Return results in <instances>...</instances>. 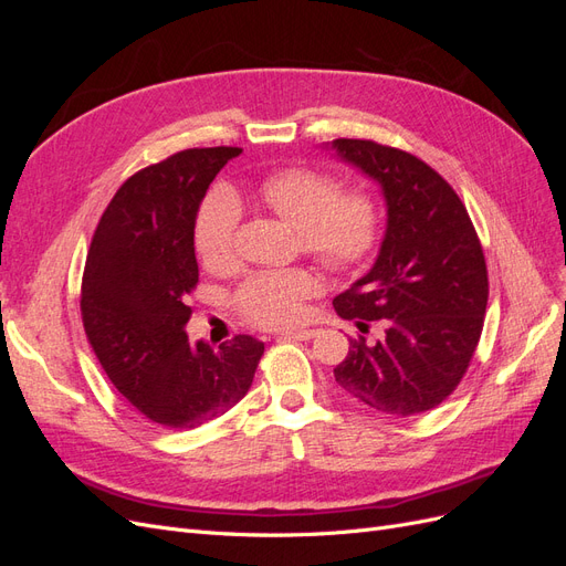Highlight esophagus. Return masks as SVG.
<instances>
[{"instance_id":"obj_1","label":"esophagus","mask_w":566,"mask_h":566,"mask_svg":"<svg viewBox=\"0 0 566 566\" xmlns=\"http://www.w3.org/2000/svg\"><path fill=\"white\" fill-rule=\"evenodd\" d=\"M316 337V331H285L279 335V339H312Z\"/></svg>"}]
</instances>
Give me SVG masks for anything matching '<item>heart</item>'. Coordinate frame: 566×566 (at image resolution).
I'll list each match as a JSON object with an SVG mask.
<instances>
[{
  "mask_svg": "<svg viewBox=\"0 0 566 566\" xmlns=\"http://www.w3.org/2000/svg\"><path fill=\"white\" fill-rule=\"evenodd\" d=\"M337 177L310 167H290L260 184L266 208L293 227L302 250L328 271L361 266L380 238V210L364 191H339ZM241 202L229 188L202 200L196 217V250L210 269L235 260ZM316 293V279L304 269L256 271L241 283L235 304L241 314L266 328L293 325L304 302Z\"/></svg>",
  "mask_w": 566,
  "mask_h": 566,
  "instance_id": "heart-1",
  "label": "heart"
}]
</instances>
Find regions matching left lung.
<instances>
[{
	"instance_id": "8db88e82",
	"label": "left lung",
	"mask_w": 566,
	"mask_h": 566,
	"mask_svg": "<svg viewBox=\"0 0 566 566\" xmlns=\"http://www.w3.org/2000/svg\"><path fill=\"white\" fill-rule=\"evenodd\" d=\"M337 156L382 188L387 231L364 279L333 300L335 312L385 337L349 342L337 385L389 416L437 408L465 375L482 337L489 273L465 205L439 172L406 150L335 139Z\"/></svg>"
}]
</instances>
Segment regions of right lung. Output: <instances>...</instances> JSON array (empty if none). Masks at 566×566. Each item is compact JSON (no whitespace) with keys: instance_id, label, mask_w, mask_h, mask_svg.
<instances>
[{"instance_id":"right-lung-1","label":"right lung","mask_w":566,"mask_h":566,"mask_svg":"<svg viewBox=\"0 0 566 566\" xmlns=\"http://www.w3.org/2000/svg\"><path fill=\"white\" fill-rule=\"evenodd\" d=\"M243 148H188L132 175L108 202L82 276V323L108 380L169 430H191L241 401L264 342L212 349L184 325L198 285L193 229L217 172Z\"/></svg>"}]
</instances>
